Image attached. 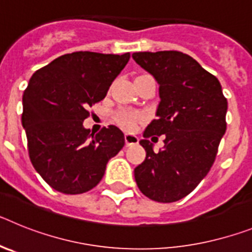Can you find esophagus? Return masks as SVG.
Instances as JSON below:
<instances>
[{
	"mask_svg": "<svg viewBox=\"0 0 252 252\" xmlns=\"http://www.w3.org/2000/svg\"><path fill=\"white\" fill-rule=\"evenodd\" d=\"M125 142H126V146L136 145L137 142H139V137L136 135H133V133H126L125 135Z\"/></svg>",
	"mask_w": 252,
	"mask_h": 252,
	"instance_id": "obj_1",
	"label": "esophagus"
}]
</instances>
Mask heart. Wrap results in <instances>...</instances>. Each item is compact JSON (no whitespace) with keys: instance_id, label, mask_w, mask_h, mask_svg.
Returning a JSON list of instances; mask_svg holds the SVG:
<instances>
[{"instance_id":"1","label":"heart","mask_w":252,"mask_h":252,"mask_svg":"<svg viewBox=\"0 0 252 252\" xmlns=\"http://www.w3.org/2000/svg\"><path fill=\"white\" fill-rule=\"evenodd\" d=\"M140 120H141V116L132 111H121L117 115V122L126 130H132Z\"/></svg>"}]
</instances>
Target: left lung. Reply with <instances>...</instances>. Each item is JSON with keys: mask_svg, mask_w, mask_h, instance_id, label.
Masks as SVG:
<instances>
[{"mask_svg": "<svg viewBox=\"0 0 252 252\" xmlns=\"http://www.w3.org/2000/svg\"><path fill=\"white\" fill-rule=\"evenodd\" d=\"M133 60L159 84L157 120L140 144L145 160L133 170L142 194L161 203L179 201L208 174L226 132L227 99L217 78L180 51L133 53ZM164 134L153 151L149 137Z\"/></svg>", "mask_w": 252, "mask_h": 252, "instance_id": "obj_1", "label": "left lung"}]
</instances>
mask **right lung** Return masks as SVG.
I'll list each match as a JSON object with an SVG mask.
<instances>
[{"instance_id":"1","label":"right lung","mask_w":252,"mask_h":252,"mask_svg":"<svg viewBox=\"0 0 252 252\" xmlns=\"http://www.w3.org/2000/svg\"><path fill=\"white\" fill-rule=\"evenodd\" d=\"M128 59L130 53L75 51L31 75L22 95V127L35 170L58 192L81 194L94 188L108 160L124 148L119 127L111 125L94 135L83 121Z\"/></svg>"}]
</instances>
